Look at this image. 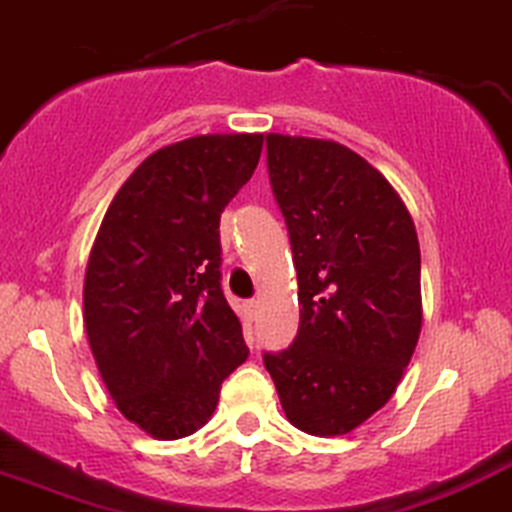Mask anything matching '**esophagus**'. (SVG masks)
<instances>
[{"instance_id": "esophagus-1", "label": "esophagus", "mask_w": 512, "mask_h": 512, "mask_svg": "<svg viewBox=\"0 0 512 512\" xmlns=\"http://www.w3.org/2000/svg\"><path fill=\"white\" fill-rule=\"evenodd\" d=\"M257 311H260V301H245V313H247V318H255L257 316Z\"/></svg>"}]
</instances>
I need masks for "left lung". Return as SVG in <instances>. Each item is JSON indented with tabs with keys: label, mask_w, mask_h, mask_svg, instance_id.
Returning <instances> with one entry per match:
<instances>
[{
	"label": "left lung",
	"mask_w": 512,
	"mask_h": 512,
	"mask_svg": "<svg viewBox=\"0 0 512 512\" xmlns=\"http://www.w3.org/2000/svg\"><path fill=\"white\" fill-rule=\"evenodd\" d=\"M299 333L265 367L294 428L347 435L386 406L423 328L415 223L389 179L335 140L267 136Z\"/></svg>",
	"instance_id": "left-lung-1"
}]
</instances>
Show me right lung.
I'll use <instances>...</instances> for the list:
<instances>
[{
  "label": "right lung",
  "mask_w": 512,
  "mask_h": 512,
  "mask_svg": "<svg viewBox=\"0 0 512 512\" xmlns=\"http://www.w3.org/2000/svg\"><path fill=\"white\" fill-rule=\"evenodd\" d=\"M262 143V133H209L160 148L123 182L94 238L89 347L123 418L155 440L204 428L223 379L247 359L221 291L218 226Z\"/></svg>",
  "instance_id": "right-lung-1"
}]
</instances>
